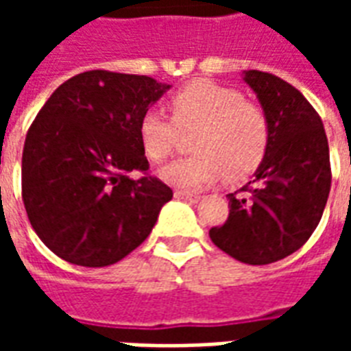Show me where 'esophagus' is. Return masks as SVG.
I'll return each mask as SVG.
<instances>
[{"mask_svg": "<svg viewBox=\"0 0 351 351\" xmlns=\"http://www.w3.org/2000/svg\"><path fill=\"white\" fill-rule=\"evenodd\" d=\"M175 197L176 199H184V201H190V203H197L199 195H193V193H188V191H180V190H176L175 191Z\"/></svg>", "mask_w": 351, "mask_h": 351, "instance_id": "34e87169", "label": "esophagus"}]
</instances>
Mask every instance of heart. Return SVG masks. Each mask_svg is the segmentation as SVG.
<instances>
[{"label": "heart", "instance_id": "heart-1", "mask_svg": "<svg viewBox=\"0 0 351 351\" xmlns=\"http://www.w3.org/2000/svg\"><path fill=\"white\" fill-rule=\"evenodd\" d=\"M167 116L150 108L141 114L137 133L145 156L154 163L167 161L178 145V132L190 138L193 156L161 171V178L182 190H201L226 176L241 182L263 163L271 145V122L258 103L241 90L213 80H193L167 99Z\"/></svg>", "mask_w": 351, "mask_h": 351}]
</instances>
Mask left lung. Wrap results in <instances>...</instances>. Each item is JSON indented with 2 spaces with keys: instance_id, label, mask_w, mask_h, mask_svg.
<instances>
[{
  "instance_id": "1",
  "label": "left lung",
  "mask_w": 351,
  "mask_h": 351,
  "mask_svg": "<svg viewBox=\"0 0 351 351\" xmlns=\"http://www.w3.org/2000/svg\"><path fill=\"white\" fill-rule=\"evenodd\" d=\"M271 122V145L256 178L229 193V216L213 243L248 265L274 263L306 243L331 190L324 123L297 88L271 73L244 71Z\"/></svg>"
}]
</instances>
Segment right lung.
Returning a JSON list of instances; mask_svg holds the SVG:
<instances>
[{
	"label": "right lung",
	"mask_w": 351,
	"mask_h": 351,
	"mask_svg": "<svg viewBox=\"0 0 351 351\" xmlns=\"http://www.w3.org/2000/svg\"><path fill=\"white\" fill-rule=\"evenodd\" d=\"M169 88L95 69L65 80L37 112L22 154V199L58 258L107 267L150 235L173 190L148 175L137 123ZM133 170L143 176L133 181Z\"/></svg>",
	"instance_id": "right-lung-1"
}]
</instances>
